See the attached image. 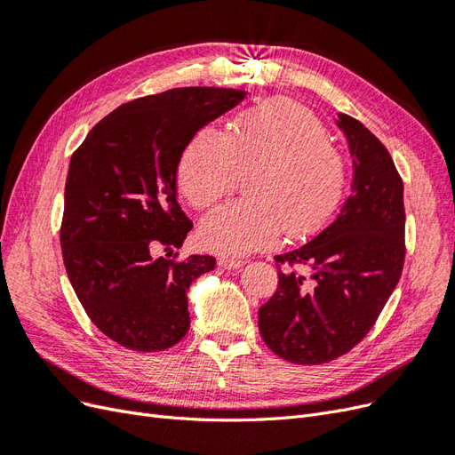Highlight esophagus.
<instances>
[{
	"mask_svg": "<svg viewBox=\"0 0 455 455\" xmlns=\"http://www.w3.org/2000/svg\"><path fill=\"white\" fill-rule=\"evenodd\" d=\"M243 264H244L243 259L231 258V256H220V259H218V266L224 267V269H237V267H241Z\"/></svg>",
	"mask_w": 455,
	"mask_h": 455,
	"instance_id": "34e87169",
	"label": "esophagus"
}]
</instances>
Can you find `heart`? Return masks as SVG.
<instances>
[{
  "instance_id": "b5f03b06",
  "label": "heart",
  "mask_w": 455,
  "mask_h": 455,
  "mask_svg": "<svg viewBox=\"0 0 455 455\" xmlns=\"http://www.w3.org/2000/svg\"><path fill=\"white\" fill-rule=\"evenodd\" d=\"M251 174L246 196L204 218L201 237L226 254L273 246L319 228L346 186V157L306 108L269 100L243 112L228 134L203 127L184 149L178 184L188 201L206 209Z\"/></svg>"
}]
</instances>
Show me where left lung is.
<instances>
[{
  "label": "left lung",
  "mask_w": 455,
  "mask_h": 455,
  "mask_svg": "<svg viewBox=\"0 0 455 455\" xmlns=\"http://www.w3.org/2000/svg\"><path fill=\"white\" fill-rule=\"evenodd\" d=\"M353 156L351 194L330 226L275 256L279 284L258 311L259 334L281 359L324 364L376 324L406 256L403 178L361 121L338 116Z\"/></svg>",
  "instance_id": "obj_1"
}]
</instances>
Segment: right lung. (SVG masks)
Wrapping results in <instances>:
<instances>
[{"label": "right lung", "mask_w": 455, "mask_h": 455, "mask_svg": "<svg viewBox=\"0 0 455 455\" xmlns=\"http://www.w3.org/2000/svg\"><path fill=\"white\" fill-rule=\"evenodd\" d=\"M244 96L218 87L142 96L96 123L74 151L64 266L92 324L123 347L164 351L188 332V288L216 259L176 258L194 228L176 201L178 163L196 132ZM159 250L168 254L156 257Z\"/></svg>", "instance_id": "right-lung-1"}]
</instances>
